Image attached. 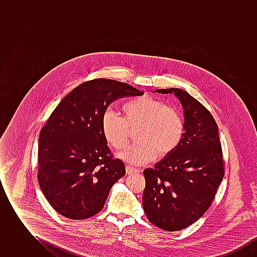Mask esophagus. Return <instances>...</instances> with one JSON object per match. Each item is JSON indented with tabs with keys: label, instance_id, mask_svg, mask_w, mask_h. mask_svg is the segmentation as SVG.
Returning <instances> with one entry per match:
<instances>
[{
	"label": "esophagus",
	"instance_id": "esophagus-1",
	"mask_svg": "<svg viewBox=\"0 0 257 257\" xmlns=\"http://www.w3.org/2000/svg\"><path fill=\"white\" fill-rule=\"evenodd\" d=\"M137 172H139V171H138L137 169L132 168V167H130V166H126V173H127V174H133V173H137Z\"/></svg>",
	"mask_w": 257,
	"mask_h": 257
}]
</instances>
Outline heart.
I'll use <instances>...</instances> for the list:
<instances>
[{
    "label": "heart",
    "instance_id": "heart-1",
    "mask_svg": "<svg viewBox=\"0 0 257 257\" xmlns=\"http://www.w3.org/2000/svg\"><path fill=\"white\" fill-rule=\"evenodd\" d=\"M123 117L107 110L102 117V133L106 142L116 150L129 143V128L139 126V140L119 154L121 159L141 166L155 159L157 154L166 157L179 146L184 133L181 116L155 98H134L122 107Z\"/></svg>",
    "mask_w": 257,
    "mask_h": 257
}]
</instances>
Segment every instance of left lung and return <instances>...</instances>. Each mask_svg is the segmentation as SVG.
<instances>
[{
	"label": "left lung",
	"mask_w": 257,
	"mask_h": 257,
	"mask_svg": "<svg viewBox=\"0 0 257 257\" xmlns=\"http://www.w3.org/2000/svg\"><path fill=\"white\" fill-rule=\"evenodd\" d=\"M174 93L184 110L182 140L177 148L146 169L143 205L147 219L166 231L186 228L210 207L224 169L218 125L210 111L180 88L156 89Z\"/></svg>",
	"instance_id": "8db88e82"
}]
</instances>
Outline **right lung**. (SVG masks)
Instances as JSON below:
<instances>
[{"label": "right lung", "instance_id": "right-lung-1", "mask_svg": "<svg viewBox=\"0 0 257 257\" xmlns=\"http://www.w3.org/2000/svg\"><path fill=\"white\" fill-rule=\"evenodd\" d=\"M145 92L126 83L94 79L63 98L42 127L37 179L51 206L62 216L84 220L105 204L110 189L125 175L102 133V117L118 98Z\"/></svg>", "mask_w": 257, "mask_h": 257}]
</instances>
